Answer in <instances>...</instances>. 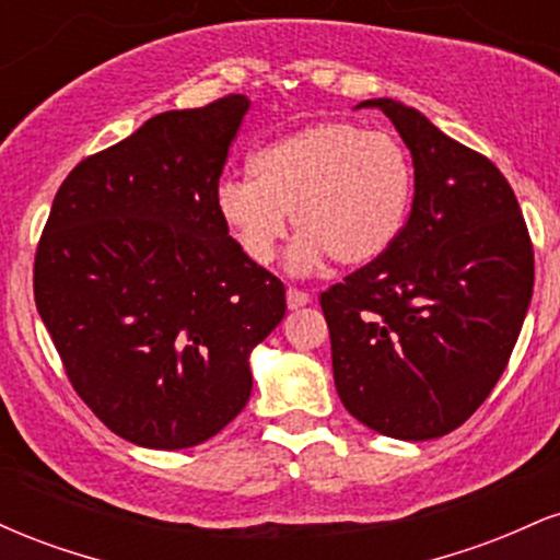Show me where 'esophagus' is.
<instances>
[{"label":"esophagus","mask_w":560,"mask_h":560,"mask_svg":"<svg viewBox=\"0 0 560 560\" xmlns=\"http://www.w3.org/2000/svg\"><path fill=\"white\" fill-rule=\"evenodd\" d=\"M287 305H289V311H298V307L311 305V294L302 292V289H298V287H289L287 289Z\"/></svg>","instance_id":"esophagus-1"}]
</instances>
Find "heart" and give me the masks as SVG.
<instances>
[{
    "mask_svg": "<svg viewBox=\"0 0 560 560\" xmlns=\"http://www.w3.org/2000/svg\"><path fill=\"white\" fill-rule=\"evenodd\" d=\"M249 173L218 184V215L255 266L276 258L292 215L300 231L289 249L292 273L316 271L326 258L342 268L384 258L413 202L402 141L350 120H318L268 141L249 158Z\"/></svg>",
    "mask_w": 560,
    "mask_h": 560,
    "instance_id": "heart-1",
    "label": "heart"
}]
</instances>
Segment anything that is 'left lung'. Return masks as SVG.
Here are the masks:
<instances>
[{"label": "left lung", "mask_w": 560, "mask_h": 560, "mask_svg": "<svg viewBox=\"0 0 560 560\" xmlns=\"http://www.w3.org/2000/svg\"><path fill=\"white\" fill-rule=\"evenodd\" d=\"M413 158V205L384 258L320 294L334 384L395 440L458 429L505 371L535 287V253L505 176L395 100H365Z\"/></svg>", "instance_id": "obj_1"}]
</instances>
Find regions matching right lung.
<instances>
[{"instance_id": "right-lung-1", "label": "right lung", "mask_w": 560, "mask_h": 560, "mask_svg": "<svg viewBox=\"0 0 560 560\" xmlns=\"http://www.w3.org/2000/svg\"><path fill=\"white\" fill-rule=\"evenodd\" d=\"M249 100L147 120L57 189L34 262L38 316L79 397L141 447L210 440L253 392L249 352L284 284L242 255L215 189Z\"/></svg>"}]
</instances>
